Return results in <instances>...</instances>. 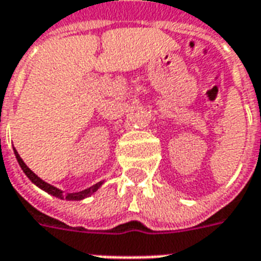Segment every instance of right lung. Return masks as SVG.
<instances>
[{"mask_svg":"<svg viewBox=\"0 0 261 261\" xmlns=\"http://www.w3.org/2000/svg\"><path fill=\"white\" fill-rule=\"evenodd\" d=\"M13 151H14V155H16V159H17L18 165L21 167L22 172L27 174V177L30 178L35 186L39 187L40 190H43L44 192H47V194L53 195V196H55V198L66 199V200H84V199L92 196L94 192H97V191L100 190V187L106 182L104 180H102V181L96 182V184H93V186H90L89 188H85V190L79 191V192H67V194H65L62 190H59V188H57V187L51 186V184H48V182L44 181V180H42V178L39 177L38 174H35L34 172L31 171L30 168L27 167V164L22 161V159L20 157V154H18L17 150H16L14 147H13Z\"/></svg>","mask_w":261,"mask_h":261,"instance_id":"add662e5","label":"right lung"}]
</instances>
